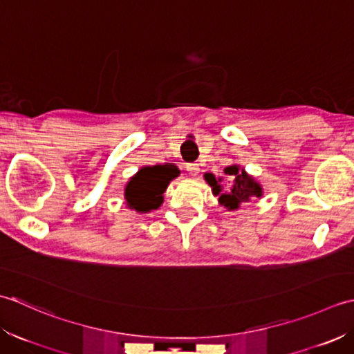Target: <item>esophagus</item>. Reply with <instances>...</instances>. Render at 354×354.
Listing matches in <instances>:
<instances>
[{"label":"esophagus","instance_id":"1","mask_svg":"<svg viewBox=\"0 0 354 354\" xmlns=\"http://www.w3.org/2000/svg\"><path fill=\"white\" fill-rule=\"evenodd\" d=\"M186 171L189 172L191 176H197L200 172V165L198 163H187L186 165Z\"/></svg>","mask_w":354,"mask_h":354}]
</instances>
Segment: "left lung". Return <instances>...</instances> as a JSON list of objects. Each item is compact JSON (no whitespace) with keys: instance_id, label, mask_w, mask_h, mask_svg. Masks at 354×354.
<instances>
[{"instance_id":"8db88e82","label":"left lung","mask_w":354,"mask_h":354,"mask_svg":"<svg viewBox=\"0 0 354 354\" xmlns=\"http://www.w3.org/2000/svg\"><path fill=\"white\" fill-rule=\"evenodd\" d=\"M226 174L235 177L234 186L230 187V192L220 194L221 187L217 183V180L212 174H206L207 183L212 186V191L215 196H220L218 200L221 205H225L229 209H236L241 201H248L250 197H259L261 196V186H259L254 178L249 177L244 169H240V167L232 165L225 169Z\"/></svg>"}]
</instances>
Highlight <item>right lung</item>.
Wrapping results in <instances>:
<instances>
[{
    "instance_id": "1",
    "label": "right lung",
    "mask_w": 354,
    "mask_h": 354,
    "mask_svg": "<svg viewBox=\"0 0 354 354\" xmlns=\"http://www.w3.org/2000/svg\"><path fill=\"white\" fill-rule=\"evenodd\" d=\"M177 174L178 169L171 165L142 168L127 185L125 198L128 205L139 212L157 209L162 205L168 183Z\"/></svg>"
}]
</instances>
